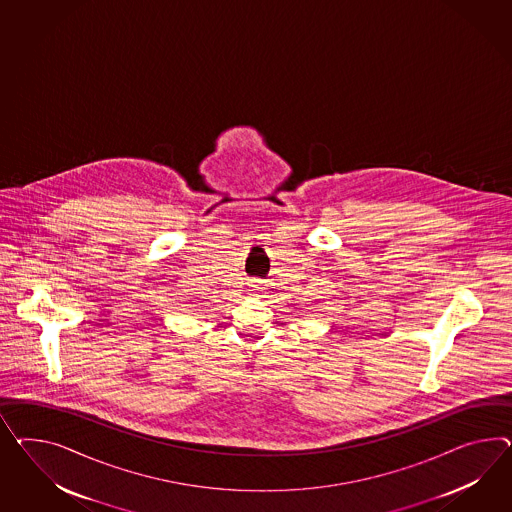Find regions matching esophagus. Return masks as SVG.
Wrapping results in <instances>:
<instances>
[{
    "instance_id": "1",
    "label": "esophagus",
    "mask_w": 512,
    "mask_h": 512,
    "mask_svg": "<svg viewBox=\"0 0 512 512\" xmlns=\"http://www.w3.org/2000/svg\"><path fill=\"white\" fill-rule=\"evenodd\" d=\"M251 287H253V291H259V289H261L257 283H255V285H251Z\"/></svg>"
}]
</instances>
